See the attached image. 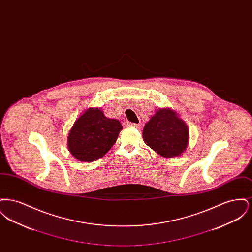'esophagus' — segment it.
I'll return each instance as SVG.
<instances>
[{
	"mask_svg": "<svg viewBox=\"0 0 252 252\" xmlns=\"http://www.w3.org/2000/svg\"><path fill=\"white\" fill-rule=\"evenodd\" d=\"M126 126H129V127H134V128H140V125L134 124V123H129V122L126 123Z\"/></svg>",
	"mask_w": 252,
	"mask_h": 252,
	"instance_id": "esophagus-1",
	"label": "esophagus"
}]
</instances>
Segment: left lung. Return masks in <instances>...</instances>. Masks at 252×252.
Segmentation results:
<instances>
[{"label":"left lung","instance_id":"left-lung-1","mask_svg":"<svg viewBox=\"0 0 252 252\" xmlns=\"http://www.w3.org/2000/svg\"><path fill=\"white\" fill-rule=\"evenodd\" d=\"M144 143L159 156H180L189 144V128L172 108H159L143 130Z\"/></svg>","mask_w":252,"mask_h":252}]
</instances>
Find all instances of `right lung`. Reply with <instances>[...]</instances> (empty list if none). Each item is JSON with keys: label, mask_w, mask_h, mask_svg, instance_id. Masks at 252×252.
<instances>
[{"label": "right lung", "mask_w": 252, "mask_h": 252, "mask_svg": "<svg viewBox=\"0 0 252 252\" xmlns=\"http://www.w3.org/2000/svg\"><path fill=\"white\" fill-rule=\"evenodd\" d=\"M122 128L119 121L106 117L101 108H87L68 134V149L79 161H94L108 153Z\"/></svg>", "instance_id": "right-lung-1"}]
</instances>
